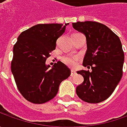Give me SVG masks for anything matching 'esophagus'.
Returning a JSON list of instances; mask_svg holds the SVG:
<instances>
[{"mask_svg":"<svg viewBox=\"0 0 127 127\" xmlns=\"http://www.w3.org/2000/svg\"><path fill=\"white\" fill-rule=\"evenodd\" d=\"M76 71H73V70L71 71V76H75V75H76Z\"/></svg>","mask_w":127,"mask_h":127,"instance_id":"34e87169","label":"esophagus"}]
</instances>
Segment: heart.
<instances>
[{"mask_svg": "<svg viewBox=\"0 0 127 127\" xmlns=\"http://www.w3.org/2000/svg\"><path fill=\"white\" fill-rule=\"evenodd\" d=\"M78 59V58L76 56L64 55L61 57V61L69 67H73L76 66Z\"/></svg>", "mask_w": 127, "mask_h": 127, "instance_id": "heart-1", "label": "heart"}]
</instances>
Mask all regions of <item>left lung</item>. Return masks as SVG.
<instances>
[{
  "label": "left lung",
  "instance_id": "obj_1",
  "mask_svg": "<svg viewBox=\"0 0 127 127\" xmlns=\"http://www.w3.org/2000/svg\"><path fill=\"white\" fill-rule=\"evenodd\" d=\"M72 25L86 37L88 49L83 65L92 69L77 72L84 81L76 88V94L86 102L99 103L112 94L122 77L125 54L122 43L115 33L100 22Z\"/></svg>",
  "mask_w": 127,
  "mask_h": 127
}]
</instances>
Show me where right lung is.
Segmentation results:
<instances>
[{"instance_id": "right-lung-1", "label": "right lung", "mask_w": 127, "mask_h": 127, "mask_svg": "<svg viewBox=\"0 0 127 127\" xmlns=\"http://www.w3.org/2000/svg\"><path fill=\"white\" fill-rule=\"evenodd\" d=\"M67 25L39 24L22 32L13 47L11 71L21 95L34 104L53 99L59 85L71 75V70L61 61L51 68L46 59L56 49V40Z\"/></svg>"}]
</instances>
